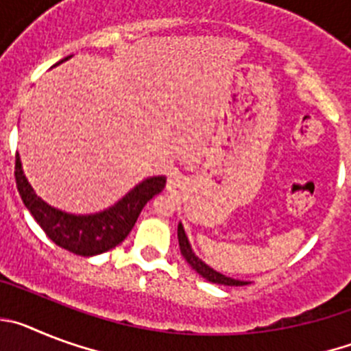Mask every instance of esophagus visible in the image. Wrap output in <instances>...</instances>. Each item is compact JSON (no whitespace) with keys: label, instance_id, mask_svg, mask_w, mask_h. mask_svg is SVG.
Wrapping results in <instances>:
<instances>
[{"label":"esophagus","instance_id":"obj_1","mask_svg":"<svg viewBox=\"0 0 351 351\" xmlns=\"http://www.w3.org/2000/svg\"><path fill=\"white\" fill-rule=\"evenodd\" d=\"M169 184H170V186H176V179H173V178L170 179V181H169Z\"/></svg>","mask_w":351,"mask_h":351}]
</instances>
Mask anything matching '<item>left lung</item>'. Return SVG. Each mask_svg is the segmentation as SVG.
I'll use <instances>...</instances> for the list:
<instances>
[{"instance_id": "left-lung-1", "label": "left lung", "mask_w": 351, "mask_h": 351, "mask_svg": "<svg viewBox=\"0 0 351 351\" xmlns=\"http://www.w3.org/2000/svg\"><path fill=\"white\" fill-rule=\"evenodd\" d=\"M178 239H179V247H181V253L186 258V262L190 263L191 267H193L198 274L202 276V278H206L207 281H210V283L225 285V287H243V285H247V281H239V280H234V278H228V276L219 274V272L210 269L209 265H206L202 260L198 258V256L193 253V250H191L190 241H188V237H186L184 228H182L181 223H179L178 226Z\"/></svg>"}]
</instances>
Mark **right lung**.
I'll use <instances>...</instances> for the list:
<instances>
[{"label":"right lung","mask_w":351,"mask_h":351,"mask_svg":"<svg viewBox=\"0 0 351 351\" xmlns=\"http://www.w3.org/2000/svg\"><path fill=\"white\" fill-rule=\"evenodd\" d=\"M64 60H61L60 63H63ZM15 182L24 206L52 243L75 255L95 256L112 250L128 237L138 214L154 195L163 191L167 179L163 176L145 179L112 207L101 213L79 214V216L63 213L43 202L27 182L19 154L15 156Z\"/></svg>","instance_id":"right-lung-1"}]
</instances>
